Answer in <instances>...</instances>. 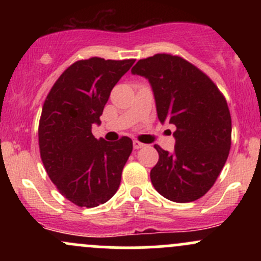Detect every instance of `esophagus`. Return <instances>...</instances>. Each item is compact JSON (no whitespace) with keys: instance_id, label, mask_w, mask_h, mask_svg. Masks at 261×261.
Instances as JSON below:
<instances>
[{"instance_id":"esophagus-1","label":"esophagus","mask_w":261,"mask_h":261,"mask_svg":"<svg viewBox=\"0 0 261 261\" xmlns=\"http://www.w3.org/2000/svg\"><path fill=\"white\" fill-rule=\"evenodd\" d=\"M143 146H145V145H143V143L139 142V141H136V140L134 141V148H135V149H140V148H142Z\"/></svg>"}]
</instances>
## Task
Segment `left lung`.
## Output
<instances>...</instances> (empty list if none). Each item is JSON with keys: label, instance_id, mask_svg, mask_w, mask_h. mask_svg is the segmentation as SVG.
<instances>
[{"label": "left lung", "instance_id": "left-lung-1", "mask_svg": "<svg viewBox=\"0 0 261 261\" xmlns=\"http://www.w3.org/2000/svg\"><path fill=\"white\" fill-rule=\"evenodd\" d=\"M131 72L148 80L162 124L176 127L172 153L154 145L160 160L151 170L152 184L170 201H195L215 184L228 157L232 120L227 101L202 71L179 56L139 60Z\"/></svg>", "mask_w": 261, "mask_h": 261}]
</instances>
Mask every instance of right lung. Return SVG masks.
Here are the masks:
<instances>
[{"instance_id": "right-lung-1", "label": "right lung", "mask_w": 261, "mask_h": 261, "mask_svg": "<svg viewBox=\"0 0 261 261\" xmlns=\"http://www.w3.org/2000/svg\"><path fill=\"white\" fill-rule=\"evenodd\" d=\"M135 60H80L64 71L47 94L39 121V148L47 175L60 193L80 207H95L118 191L133 152L130 137L97 140L93 124L114 86Z\"/></svg>"}]
</instances>
